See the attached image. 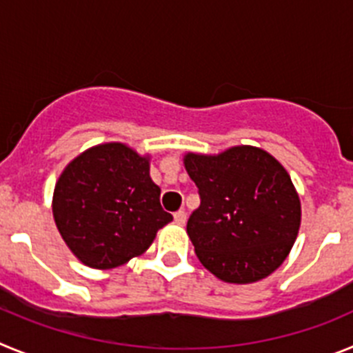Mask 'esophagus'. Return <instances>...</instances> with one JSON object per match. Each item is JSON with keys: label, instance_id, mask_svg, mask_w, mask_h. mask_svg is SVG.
Returning <instances> with one entry per match:
<instances>
[{"label": "esophagus", "instance_id": "esophagus-1", "mask_svg": "<svg viewBox=\"0 0 353 353\" xmlns=\"http://www.w3.org/2000/svg\"><path fill=\"white\" fill-rule=\"evenodd\" d=\"M173 217H174V223L179 224V226H183V224L187 223V214L183 210H179L176 214L173 215Z\"/></svg>", "mask_w": 353, "mask_h": 353}]
</instances>
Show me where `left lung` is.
<instances>
[{"label": "left lung", "instance_id": "left-lung-1", "mask_svg": "<svg viewBox=\"0 0 353 353\" xmlns=\"http://www.w3.org/2000/svg\"><path fill=\"white\" fill-rule=\"evenodd\" d=\"M183 166L201 198L187 221L196 256L215 277L249 285L270 276L301 228V199L269 152L240 145L221 154L187 152Z\"/></svg>", "mask_w": 353, "mask_h": 353}]
</instances>
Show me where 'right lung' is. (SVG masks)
I'll list each match as a JSON object with an SVG mask.
<instances>
[{"instance_id":"right-lung-1","label":"right lung","mask_w":353,"mask_h":353,"mask_svg":"<svg viewBox=\"0 0 353 353\" xmlns=\"http://www.w3.org/2000/svg\"><path fill=\"white\" fill-rule=\"evenodd\" d=\"M161 189L150 179V155L125 143L84 150L61 171L52 217L72 254L86 267L109 270L141 256L161 228Z\"/></svg>"}]
</instances>
